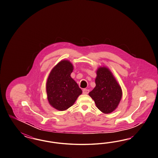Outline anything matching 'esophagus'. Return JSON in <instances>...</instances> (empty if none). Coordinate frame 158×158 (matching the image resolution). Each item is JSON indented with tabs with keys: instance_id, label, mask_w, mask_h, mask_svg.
<instances>
[{
	"instance_id": "1",
	"label": "esophagus",
	"mask_w": 158,
	"mask_h": 158,
	"mask_svg": "<svg viewBox=\"0 0 158 158\" xmlns=\"http://www.w3.org/2000/svg\"><path fill=\"white\" fill-rule=\"evenodd\" d=\"M89 93V90H88V89H85L83 90V93L84 94H87Z\"/></svg>"
}]
</instances>
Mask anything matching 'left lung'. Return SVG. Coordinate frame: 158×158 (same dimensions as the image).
I'll return each instance as SVG.
<instances>
[{
    "instance_id": "1",
    "label": "left lung",
    "mask_w": 158,
    "mask_h": 158,
    "mask_svg": "<svg viewBox=\"0 0 158 158\" xmlns=\"http://www.w3.org/2000/svg\"><path fill=\"white\" fill-rule=\"evenodd\" d=\"M96 74V87L89 94L99 110L105 114H110L119 104L122 88L108 68L98 67Z\"/></svg>"
}]
</instances>
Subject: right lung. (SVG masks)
<instances>
[{"mask_svg":"<svg viewBox=\"0 0 158 158\" xmlns=\"http://www.w3.org/2000/svg\"><path fill=\"white\" fill-rule=\"evenodd\" d=\"M73 66L67 60H62L50 72L46 81L48 103L60 111L73 105L82 91L71 77Z\"/></svg>","mask_w":158,"mask_h":158,"instance_id":"right-lung-1","label":"right lung"}]
</instances>
